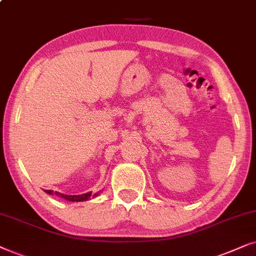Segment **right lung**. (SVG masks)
<instances>
[{"label": "right lung", "mask_w": 256, "mask_h": 256, "mask_svg": "<svg viewBox=\"0 0 256 256\" xmlns=\"http://www.w3.org/2000/svg\"><path fill=\"white\" fill-rule=\"evenodd\" d=\"M46 193L48 194H56L57 196H60L63 198V199L68 200V202H88V200H90L91 198H94L98 196V193H94L92 196H90L92 192H88V193H84V194H78V196H66V194H63V193H60V192H54V190H46Z\"/></svg>", "instance_id": "add662e5"}]
</instances>
